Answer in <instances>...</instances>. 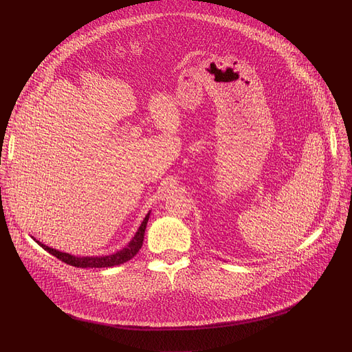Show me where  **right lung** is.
<instances>
[{"label":"right lung","instance_id":"right-lung-1","mask_svg":"<svg viewBox=\"0 0 352 352\" xmlns=\"http://www.w3.org/2000/svg\"><path fill=\"white\" fill-rule=\"evenodd\" d=\"M148 219H149V212L146 214V217L144 219L141 227L138 228V232H136L135 237L131 240V243L128 244V246L125 249H122L120 252L115 253V254H109V256H104V257H74L72 254H67V253H63V252H58V250H54V249H50L47 246H44V244H41L40 241H37L40 246L47 250L50 254L56 256L57 258H60V261L70 265V266H74V267H91V269H100V267H112V266H118V265H122L128 261H131V258L140 252V249L142 248V243H144V234H145V228H146V223H148Z\"/></svg>","mask_w":352,"mask_h":352}]
</instances>
